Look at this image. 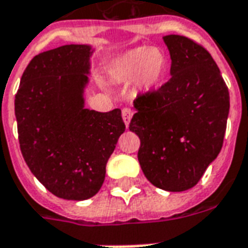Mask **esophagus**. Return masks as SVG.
Instances as JSON below:
<instances>
[{
  "mask_svg": "<svg viewBox=\"0 0 248 248\" xmlns=\"http://www.w3.org/2000/svg\"><path fill=\"white\" fill-rule=\"evenodd\" d=\"M133 114H134V111L130 109V108H124V109H122V118H124V122L126 126H129L130 119H131Z\"/></svg>",
  "mask_w": 248,
  "mask_h": 248,
  "instance_id": "esophagus-1",
  "label": "esophagus"
}]
</instances>
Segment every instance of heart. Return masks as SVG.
I'll return each mask as SVG.
<instances>
[{"mask_svg": "<svg viewBox=\"0 0 248 248\" xmlns=\"http://www.w3.org/2000/svg\"><path fill=\"white\" fill-rule=\"evenodd\" d=\"M166 67L164 56L154 48L139 47L124 54L117 64L115 73L122 80L140 78L144 89H151L160 81Z\"/></svg>", "mask_w": 248, "mask_h": 248, "instance_id": "b5f03b06", "label": "heart"}]
</instances>
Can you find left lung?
<instances>
[{
	"label": "left lung",
	"instance_id": "1",
	"mask_svg": "<svg viewBox=\"0 0 248 248\" xmlns=\"http://www.w3.org/2000/svg\"><path fill=\"white\" fill-rule=\"evenodd\" d=\"M170 78L138 94L129 129L139 137L138 160L152 185L168 192L190 189L221 151L230 96L219 68L202 46L166 35Z\"/></svg>",
	"mask_w": 248,
	"mask_h": 248
}]
</instances>
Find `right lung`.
Instances as JSON below:
<instances>
[{"instance_id":"1","label":"right lung","mask_w":248,"mask_h":248,"mask_svg":"<svg viewBox=\"0 0 248 248\" xmlns=\"http://www.w3.org/2000/svg\"><path fill=\"white\" fill-rule=\"evenodd\" d=\"M92 48L67 45L36 55L16 94L19 147L32 175L56 197L81 201L101 189L126 126L121 110L84 108Z\"/></svg>"}]
</instances>
